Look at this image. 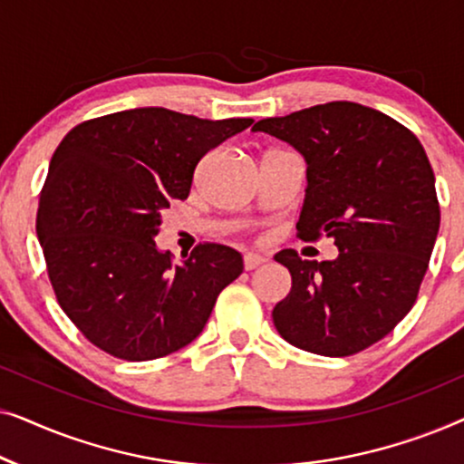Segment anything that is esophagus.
Returning <instances> with one entry per match:
<instances>
[{
	"instance_id": "1",
	"label": "esophagus",
	"mask_w": 464,
	"mask_h": 464,
	"mask_svg": "<svg viewBox=\"0 0 464 464\" xmlns=\"http://www.w3.org/2000/svg\"><path fill=\"white\" fill-rule=\"evenodd\" d=\"M266 262H268V257L256 256V253H246L245 259H243L245 270H256V268H259V266H264Z\"/></svg>"
}]
</instances>
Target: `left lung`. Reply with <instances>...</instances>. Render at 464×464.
Segmentation results:
<instances>
[{
  "label": "left lung",
  "instance_id": "obj_1",
  "mask_svg": "<svg viewBox=\"0 0 464 464\" xmlns=\"http://www.w3.org/2000/svg\"><path fill=\"white\" fill-rule=\"evenodd\" d=\"M253 130L287 141L306 160V200L297 237H327L332 262L275 259L291 291L272 310L289 344L323 357H351L391 334L414 306L440 232L435 175L410 129L372 107L332 101Z\"/></svg>",
  "mask_w": 464,
  "mask_h": 464
}]
</instances>
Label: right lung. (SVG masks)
I'll return each instance as SVG.
<instances>
[{
  "label": "right lung",
  "instance_id": "right-lung-1",
  "mask_svg": "<svg viewBox=\"0 0 464 464\" xmlns=\"http://www.w3.org/2000/svg\"><path fill=\"white\" fill-rule=\"evenodd\" d=\"M251 124L139 107L63 137L35 230L56 302L91 344L122 361H151L205 329L243 257L202 243L175 264L154 237L170 200L188 198L202 156Z\"/></svg>",
  "mask_w": 464,
  "mask_h": 464
}]
</instances>
